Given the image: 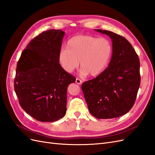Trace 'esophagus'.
Returning a JSON list of instances; mask_svg holds the SVG:
<instances>
[{
    "mask_svg": "<svg viewBox=\"0 0 155 155\" xmlns=\"http://www.w3.org/2000/svg\"><path fill=\"white\" fill-rule=\"evenodd\" d=\"M82 81L81 80V79H79V78H76V83L77 84H78V85H81V84H82Z\"/></svg>",
    "mask_w": 155,
    "mask_h": 155,
    "instance_id": "esophagus-1",
    "label": "esophagus"
}]
</instances>
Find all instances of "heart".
<instances>
[{"label":"heart","mask_w":155,"mask_h":155,"mask_svg":"<svg viewBox=\"0 0 155 155\" xmlns=\"http://www.w3.org/2000/svg\"><path fill=\"white\" fill-rule=\"evenodd\" d=\"M112 54L110 41L104 37L78 35L70 38L67 48L60 50L58 60L61 67L72 73L79 66L84 76L94 77L101 74L109 64Z\"/></svg>","instance_id":"obj_1"}]
</instances>
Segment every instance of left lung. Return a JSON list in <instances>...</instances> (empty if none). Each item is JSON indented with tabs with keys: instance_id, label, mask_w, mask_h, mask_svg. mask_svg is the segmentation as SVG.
Returning <instances> with one entry per match:
<instances>
[{
	"instance_id": "left-lung-1",
	"label": "left lung",
	"mask_w": 155,
	"mask_h": 155,
	"mask_svg": "<svg viewBox=\"0 0 155 155\" xmlns=\"http://www.w3.org/2000/svg\"><path fill=\"white\" fill-rule=\"evenodd\" d=\"M110 37L112 54L108 67L96 78L82 84L88 110L97 119L123 116L133 107L140 85V60L125 37L95 30Z\"/></svg>"
}]
</instances>
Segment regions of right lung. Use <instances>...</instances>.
Wrapping results in <instances>:
<instances>
[{
	"label": "right lung",
	"mask_w": 155,
	"mask_h": 155,
	"mask_svg": "<svg viewBox=\"0 0 155 155\" xmlns=\"http://www.w3.org/2000/svg\"><path fill=\"white\" fill-rule=\"evenodd\" d=\"M64 31L49 30L33 39L18 60L14 88L26 113L42 122H53L67 112V87L76 78L58 60Z\"/></svg>",
	"instance_id": "1"
}]
</instances>
